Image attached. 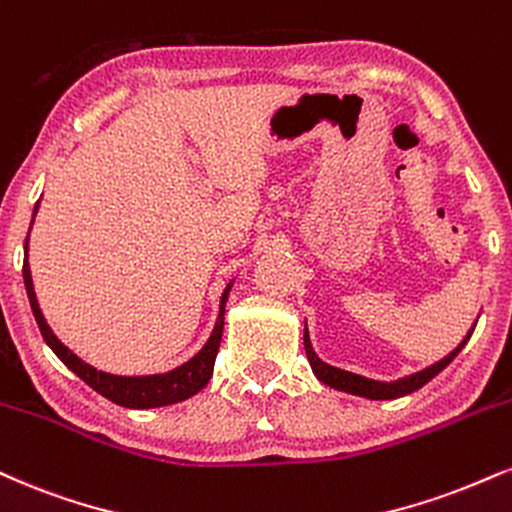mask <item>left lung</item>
I'll return each mask as SVG.
<instances>
[{
  "label": "left lung",
  "instance_id": "left-lung-1",
  "mask_svg": "<svg viewBox=\"0 0 512 512\" xmlns=\"http://www.w3.org/2000/svg\"><path fill=\"white\" fill-rule=\"evenodd\" d=\"M477 326V322H474ZM467 331V336L460 341V346L451 350L443 360L434 362V365H429L427 369H422V372H415L410 374V377H403L398 381H377V379H367V377H360V374H353V372H346V369H338V367H331L326 365L324 360H319L315 350H312V343H310V334H307V324H305V353H307V360H310V367L312 372H315V377L322 381V384L331 386V389L336 391H346V393H353V396H362V398H369V400H393V398H400V396H408V393L422 389L427 381H432L436 374L441 372V369H446L448 365L453 362V357L460 353V350L465 348V343L470 341L472 331Z\"/></svg>",
  "mask_w": 512,
  "mask_h": 512
}]
</instances>
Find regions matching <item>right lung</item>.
Instances as JSON below:
<instances>
[{
    "mask_svg": "<svg viewBox=\"0 0 512 512\" xmlns=\"http://www.w3.org/2000/svg\"><path fill=\"white\" fill-rule=\"evenodd\" d=\"M38 214V205H35L33 219ZM30 236V231H28ZM23 283H26V293L30 300V310H33L35 322L40 326V334L45 338V343L54 350V355L64 362L66 367L71 369L73 374H78L90 389H95L100 396L109 398L116 405H123V408L133 410H147V408H162V405L178 403V400H186L195 396L197 391H202L207 386V381L212 379L214 372V360H217L221 334H224V315H226V300H229V291L233 281L226 286V291L221 293V305H219V317L217 324H214L212 336L207 338V343L202 346L200 353L190 357L186 365L171 369L166 374H150V377H116V374H107L95 369L88 362H83L76 353H71L64 343L54 336V331L49 329V324L42 317V310L38 305V298H35L33 288V276H30V264H28V238L26 248H23Z\"/></svg>",
    "mask_w": 512,
    "mask_h": 512,
    "instance_id": "obj_1",
    "label": "right lung"
}]
</instances>
